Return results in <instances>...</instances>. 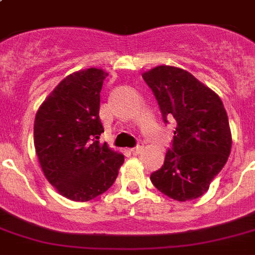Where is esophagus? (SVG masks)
<instances>
[{"mask_svg": "<svg viewBox=\"0 0 255 255\" xmlns=\"http://www.w3.org/2000/svg\"><path fill=\"white\" fill-rule=\"evenodd\" d=\"M143 149H144V143L143 141H139V144H137L135 148H132L131 152L133 153V155H139V153L143 152Z\"/></svg>", "mask_w": 255, "mask_h": 255, "instance_id": "1", "label": "esophagus"}]
</instances>
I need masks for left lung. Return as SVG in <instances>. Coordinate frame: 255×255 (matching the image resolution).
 I'll return each instance as SVG.
<instances>
[{"mask_svg":"<svg viewBox=\"0 0 255 255\" xmlns=\"http://www.w3.org/2000/svg\"><path fill=\"white\" fill-rule=\"evenodd\" d=\"M143 79L153 92L164 122L174 119L172 149L152 184L176 201H189L208 192L232 149V132L220 96L185 70L157 66Z\"/></svg>","mask_w":255,"mask_h":255,"instance_id":"8db88e82","label":"left lung"}]
</instances>
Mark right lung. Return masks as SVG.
Returning <instances> with one entry per match:
<instances>
[{
  "label": "right lung",
  "instance_id": "obj_1",
  "mask_svg": "<svg viewBox=\"0 0 255 255\" xmlns=\"http://www.w3.org/2000/svg\"><path fill=\"white\" fill-rule=\"evenodd\" d=\"M108 74L102 69L70 74L38 108L34 147L47 181L58 193L85 202L115 182L124 156L100 144V91Z\"/></svg>",
  "mask_w": 255,
  "mask_h": 255
}]
</instances>
